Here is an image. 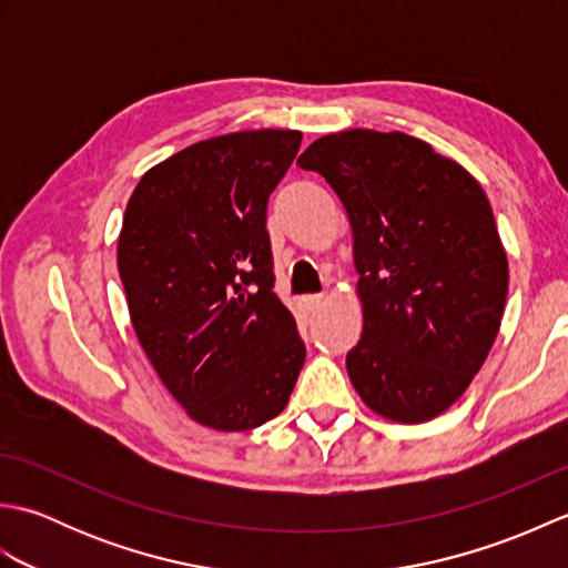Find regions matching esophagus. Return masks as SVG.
Instances as JSON below:
<instances>
[{
  "instance_id": "esophagus-1",
  "label": "esophagus",
  "mask_w": 568,
  "mask_h": 568,
  "mask_svg": "<svg viewBox=\"0 0 568 568\" xmlns=\"http://www.w3.org/2000/svg\"><path fill=\"white\" fill-rule=\"evenodd\" d=\"M322 303H324L322 295H305L303 297V305L307 312H317L322 307Z\"/></svg>"
}]
</instances>
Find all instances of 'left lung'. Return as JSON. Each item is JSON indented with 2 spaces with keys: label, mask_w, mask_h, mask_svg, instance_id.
I'll return each instance as SVG.
<instances>
[{
  "label": "left lung",
  "mask_w": 568,
  "mask_h": 568,
  "mask_svg": "<svg viewBox=\"0 0 568 568\" xmlns=\"http://www.w3.org/2000/svg\"><path fill=\"white\" fill-rule=\"evenodd\" d=\"M352 222L364 334L346 354L356 393L403 425L452 407L496 342L508 256L478 180L403 131L352 129L310 143Z\"/></svg>",
  "instance_id": "1"
}]
</instances>
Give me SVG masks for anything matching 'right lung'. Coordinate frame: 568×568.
<instances>
[{
	"label": "right lung",
	"mask_w": 568,
	"mask_h": 568,
	"mask_svg": "<svg viewBox=\"0 0 568 568\" xmlns=\"http://www.w3.org/2000/svg\"><path fill=\"white\" fill-rule=\"evenodd\" d=\"M303 134L236 131L153 165L129 197L116 263L139 344L185 413L261 427L291 400L305 342L273 293L268 197Z\"/></svg>",
	"instance_id": "obj_1"
}]
</instances>
